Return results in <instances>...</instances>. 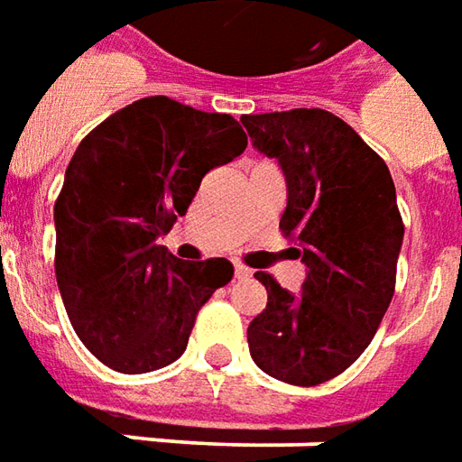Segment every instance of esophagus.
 Segmentation results:
<instances>
[{
  "label": "esophagus",
  "instance_id": "obj_1",
  "mask_svg": "<svg viewBox=\"0 0 462 462\" xmlns=\"http://www.w3.org/2000/svg\"><path fill=\"white\" fill-rule=\"evenodd\" d=\"M235 278H237V281H247V278H253V271L240 265V263H235Z\"/></svg>",
  "mask_w": 462,
  "mask_h": 462
}]
</instances>
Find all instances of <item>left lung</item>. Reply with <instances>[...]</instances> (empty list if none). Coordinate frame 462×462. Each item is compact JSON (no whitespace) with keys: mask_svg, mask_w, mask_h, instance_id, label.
<instances>
[{"mask_svg":"<svg viewBox=\"0 0 462 462\" xmlns=\"http://www.w3.org/2000/svg\"><path fill=\"white\" fill-rule=\"evenodd\" d=\"M243 125L283 169L281 232L306 263L300 293L255 273L268 303L247 326L250 356L281 382L316 387L362 356L394 296L404 237L394 181L384 159L334 113H260Z\"/></svg>","mask_w":462,"mask_h":462,"instance_id":"left-lung-1","label":"left lung"}]
</instances>
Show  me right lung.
I'll return each instance as SVG.
<instances>
[{
  "instance_id": "1",
  "label": "right lung",
  "mask_w": 462,
  "mask_h": 462,
  "mask_svg": "<svg viewBox=\"0 0 462 462\" xmlns=\"http://www.w3.org/2000/svg\"><path fill=\"white\" fill-rule=\"evenodd\" d=\"M247 136L230 113L141 98L96 125L55 202V275L88 351L116 372L177 362L230 260H179L159 237L187 215L209 169L230 164Z\"/></svg>"
}]
</instances>
